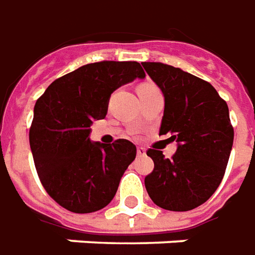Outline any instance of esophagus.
<instances>
[{
  "mask_svg": "<svg viewBox=\"0 0 255 255\" xmlns=\"http://www.w3.org/2000/svg\"><path fill=\"white\" fill-rule=\"evenodd\" d=\"M137 155H138V156H144V155H145V148L137 147Z\"/></svg>",
  "mask_w": 255,
  "mask_h": 255,
  "instance_id": "34e87169",
  "label": "esophagus"
}]
</instances>
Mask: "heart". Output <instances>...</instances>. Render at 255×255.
<instances>
[{
    "label": "heart",
    "instance_id": "heart-1",
    "mask_svg": "<svg viewBox=\"0 0 255 255\" xmlns=\"http://www.w3.org/2000/svg\"><path fill=\"white\" fill-rule=\"evenodd\" d=\"M149 86H153V85H149V84H145V85H141V86H140V88H149ZM140 88H138V89H140Z\"/></svg>",
    "mask_w": 255,
    "mask_h": 255
}]
</instances>
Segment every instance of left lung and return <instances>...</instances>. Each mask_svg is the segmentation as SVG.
<instances>
[{
	"label": "left lung",
	"instance_id": "obj_1",
	"mask_svg": "<svg viewBox=\"0 0 255 255\" xmlns=\"http://www.w3.org/2000/svg\"><path fill=\"white\" fill-rule=\"evenodd\" d=\"M165 96L159 134L178 147L165 158L149 148L153 170L144 184L149 198L165 210L188 211L203 205L221 184L234 144L228 106L207 81L163 63H141Z\"/></svg>",
	"mask_w": 255,
	"mask_h": 255
}]
</instances>
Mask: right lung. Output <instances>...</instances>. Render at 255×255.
<instances>
[{
    "label": "right lung",
    "mask_w": 255,
    "mask_h": 255,
    "mask_svg": "<svg viewBox=\"0 0 255 255\" xmlns=\"http://www.w3.org/2000/svg\"><path fill=\"white\" fill-rule=\"evenodd\" d=\"M144 77L137 61H97L53 81L37 100L28 134L34 165L61 207L84 214L113 200L136 145L125 138L92 142L90 125L106 117L114 90Z\"/></svg>",
    "instance_id": "right-lung-1"
}]
</instances>
